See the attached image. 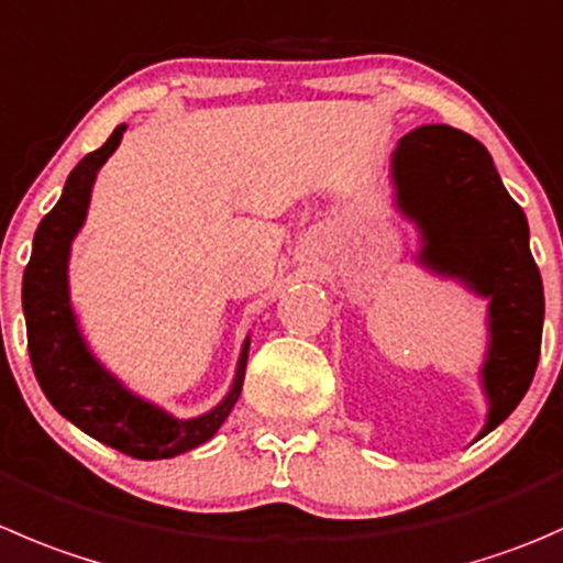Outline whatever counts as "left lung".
Segmentation results:
<instances>
[{
    "label": "left lung",
    "instance_id": "1",
    "mask_svg": "<svg viewBox=\"0 0 563 563\" xmlns=\"http://www.w3.org/2000/svg\"><path fill=\"white\" fill-rule=\"evenodd\" d=\"M396 209L418 228V264L487 299V354L478 376L487 423L500 427L528 393L542 349L544 288L528 220L478 140L445 123L418 125L390 156Z\"/></svg>",
    "mask_w": 563,
    "mask_h": 563
}]
</instances>
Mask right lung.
<instances>
[{
	"label": "right lung",
	"mask_w": 563,
	"mask_h": 563,
	"mask_svg": "<svg viewBox=\"0 0 563 563\" xmlns=\"http://www.w3.org/2000/svg\"><path fill=\"white\" fill-rule=\"evenodd\" d=\"M125 123L107 143L87 154L70 170L57 206L37 225L32 258L21 283V305L26 319V346L37 385L52 407L98 443L134 460H170L198 449L225 423L244 385L250 335L239 352L231 390L217 407L198 418H176L159 404L131 393L101 360L90 352L76 321L68 291L70 244L81 231L90 209L92 184L103 162L118 151Z\"/></svg>",
	"instance_id": "1"
}]
</instances>
